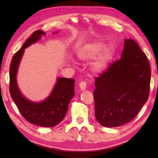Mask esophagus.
Wrapping results in <instances>:
<instances>
[{
	"mask_svg": "<svg viewBox=\"0 0 158 158\" xmlns=\"http://www.w3.org/2000/svg\"><path fill=\"white\" fill-rule=\"evenodd\" d=\"M87 83L85 81H81L79 83V88L81 90H85L86 89Z\"/></svg>",
	"mask_w": 158,
	"mask_h": 158,
	"instance_id": "obj_1",
	"label": "esophagus"
}]
</instances>
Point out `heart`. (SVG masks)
I'll return each mask as SVG.
<instances>
[{"instance_id":"heart-1","label":"heart","mask_w":158,"mask_h":158,"mask_svg":"<svg viewBox=\"0 0 158 158\" xmlns=\"http://www.w3.org/2000/svg\"><path fill=\"white\" fill-rule=\"evenodd\" d=\"M104 44L100 41H95L85 46L78 53L80 60L88 61L94 59L103 48ZM114 53V48L111 45L107 46L102 50L95 61L92 64V70L94 73L101 72L105 69L106 64Z\"/></svg>"}]
</instances>
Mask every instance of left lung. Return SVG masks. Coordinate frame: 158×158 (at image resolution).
<instances>
[{"label": "left lung", "instance_id": "left-lung-1", "mask_svg": "<svg viewBox=\"0 0 158 158\" xmlns=\"http://www.w3.org/2000/svg\"><path fill=\"white\" fill-rule=\"evenodd\" d=\"M95 116L105 127L135 118L148 100L151 69L146 54L133 39H125L121 58L95 78Z\"/></svg>", "mask_w": 158, "mask_h": 158}]
</instances>
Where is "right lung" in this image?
Returning a JSON list of instances; mask_svg holds the SVG:
<instances>
[{"mask_svg": "<svg viewBox=\"0 0 158 158\" xmlns=\"http://www.w3.org/2000/svg\"><path fill=\"white\" fill-rule=\"evenodd\" d=\"M45 32L36 31L23 43L11 60L9 70V92L20 113L28 122L41 127H53L63 120L68 110L74 91L73 79L60 77L51 94L44 101L36 103L25 98L20 93L16 81L18 65L24 49L36 42Z\"/></svg>", "mask_w": 158, "mask_h": 158, "instance_id": "obj_1", "label": "right lung"}]
</instances>
